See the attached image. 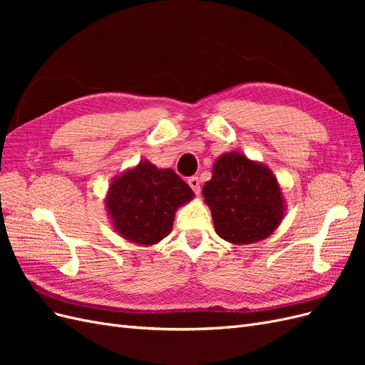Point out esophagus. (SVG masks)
Returning a JSON list of instances; mask_svg holds the SVG:
<instances>
[{"label":"esophagus","mask_w":365,"mask_h":365,"mask_svg":"<svg viewBox=\"0 0 365 365\" xmlns=\"http://www.w3.org/2000/svg\"><path fill=\"white\" fill-rule=\"evenodd\" d=\"M187 182H189V185L192 187L196 195L201 193V181H200V178H197V176H190V178L187 180Z\"/></svg>","instance_id":"esophagus-1"}]
</instances>
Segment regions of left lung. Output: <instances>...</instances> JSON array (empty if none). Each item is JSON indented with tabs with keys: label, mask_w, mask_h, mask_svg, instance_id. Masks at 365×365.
Returning a JSON list of instances; mask_svg holds the SVG:
<instances>
[{
	"label": "left lung",
	"mask_w": 365,
	"mask_h": 365,
	"mask_svg": "<svg viewBox=\"0 0 365 365\" xmlns=\"http://www.w3.org/2000/svg\"><path fill=\"white\" fill-rule=\"evenodd\" d=\"M202 196L217 236L235 245L269 237L286 213L284 196L272 170L237 150L225 152L215 161Z\"/></svg>",
	"instance_id": "8db88e82"
}]
</instances>
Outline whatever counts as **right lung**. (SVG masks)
<instances>
[{
	"label": "right lung",
	"mask_w": 365,
	"mask_h": 365,
	"mask_svg": "<svg viewBox=\"0 0 365 365\" xmlns=\"http://www.w3.org/2000/svg\"><path fill=\"white\" fill-rule=\"evenodd\" d=\"M193 197V190L172 169H158L145 158L114 176L105 205L120 237L152 247L170 235L176 210Z\"/></svg>",
	"instance_id": "add662e5"
}]
</instances>
